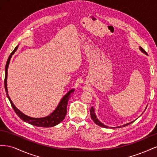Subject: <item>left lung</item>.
I'll return each instance as SVG.
<instances>
[{
  "mask_svg": "<svg viewBox=\"0 0 157 157\" xmlns=\"http://www.w3.org/2000/svg\"><path fill=\"white\" fill-rule=\"evenodd\" d=\"M140 50H141L142 52H143V53H145V54H147L146 52L145 51V50H144V48H142L140 46ZM90 115H91V118H92V119L93 120V121H94L95 123H96V124L97 125H98V126H99L103 127V128H121V126H117V127H109V126H105V125H104L103 124H102V123H101L100 121H99L98 120V118H97V117H96V113H95V111H94V109L93 107H92L91 109H90ZM133 122H134V121H132V122H129V123H127V124H124V125H123L122 126L124 127V126H126L129 125V124H131V123H132Z\"/></svg>",
  "mask_w": 157,
  "mask_h": 157,
  "instance_id": "left-lung-1",
  "label": "left lung"
}]
</instances>
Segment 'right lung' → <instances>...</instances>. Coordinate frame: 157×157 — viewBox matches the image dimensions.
Instances as JSON below:
<instances>
[{
  "mask_svg": "<svg viewBox=\"0 0 157 157\" xmlns=\"http://www.w3.org/2000/svg\"><path fill=\"white\" fill-rule=\"evenodd\" d=\"M17 48L18 46H16L15 49H14L13 51L11 53L10 56H9L6 64V67H5L4 88H5V91L6 92L7 97L11 103L12 108L13 109L14 111H15V113L17 114V116L20 117L21 120L33 126H39V127H52L58 124L59 123H60L61 121H63V120L65 117L66 114H67V106L68 104V101L70 98L71 94L74 92V89H71L70 91L68 92V93H67L65 95V96L62 98V99H61V101L58 107H56L55 110L52 112L50 115L45 117H42V118H33V117H30L25 115V114H23L22 112H21L20 110H19L17 107H16V106L14 105V104L12 101L11 99L10 98V97H9L8 94V89H7L8 68L9 63H10V61L12 58V56L15 53V52L17 50Z\"/></svg>",
  "mask_w": 157,
  "mask_h": 157,
  "instance_id": "obj_1",
  "label": "right lung"
}]
</instances>
